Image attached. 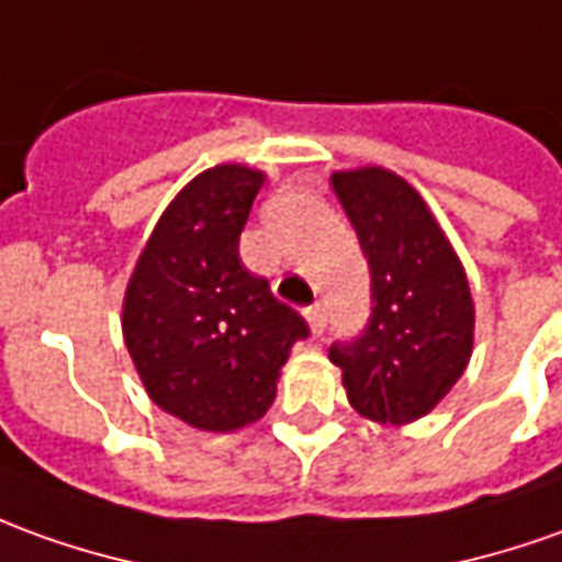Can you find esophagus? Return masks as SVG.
<instances>
[{
	"label": "esophagus",
	"mask_w": 562,
	"mask_h": 562,
	"mask_svg": "<svg viewBox=\"0 0 562 562\" xmlns=\"http://www.w3.org/2000/svg\"><path fill=\"white\" fill-rule=\"evenodd\" d=\"M305 318H308V327H312V333H315V336H321V333H324V327H327V308H324V305H312V308H305Z\"/></svg>",
	"instance_id": "34e87169"
}]
</instances>
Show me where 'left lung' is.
Instances as JSON below:
<instances>
[{"label":"left lung","instance_id":"1","mask_svg":"<svg viewBox=\"0 0 562 562\" xmlns=\"http://www.w3.org/2000/svg\"><path fill=\"white\" fill-rule=\"evenodd\" d=\"M330 186L358 232L373 278L361 339L333 346L348 404L379 425H409L462 379L474 351L465 266L419 192L394 170H333Z\"/></svg>","mask_w":562,"mask_h":562}]
</instances>
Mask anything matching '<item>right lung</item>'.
Instances as JSON below:
<instances>
[{"label": "right lung", "instance_id": "obj_1", "mask_svg": "<svg viewBox=\"0 0 562 562\" xmlns=\"http://www.w3.org/2000/svg\"><path fill=\"white\" fill-rule=\"evenodd\" d=\"M266 173L216 165L173 195L127 278L122 336L143 389L199 431L266 416L281 367L308 327L238 257Z\"/></svg>", "mask_w": 562, "mask_h": 562}]
</instances>
